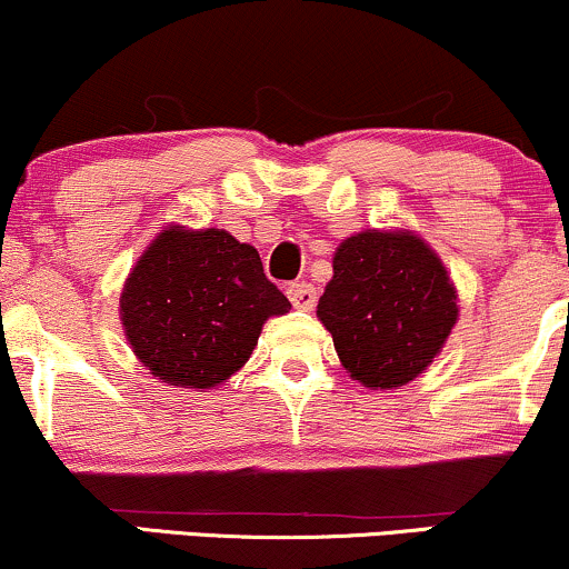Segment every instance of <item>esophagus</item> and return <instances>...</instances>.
Listing matches in <instances>:
<instances>
[{"label": "esophagus", "mask_w": 569, "mask_h": 569, "mask_svg": "<svg viewBox=\"0 0 569 569\" xmlns=\"http://www.w3.org/2000/svg\"><path fill=\"white\" fill-rule=\"evenodd\" d=\"M286 293H289L291 305L297 307V310H312L318 302L316 289H312L310 283H291L289 289H286Z\"/></svg>", "instance_id": "1"}]
</instances>
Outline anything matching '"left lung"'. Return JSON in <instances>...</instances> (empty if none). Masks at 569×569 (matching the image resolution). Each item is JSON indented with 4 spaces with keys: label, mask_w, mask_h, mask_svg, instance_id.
<instances>
[{
    "label": "left lung",
    "mask_w": 569,
    "mask_h": 569,
    "mask_svg": "<svg viewBox=\"0 0 569 569\" xmlns=\"http://www.w3.org/2000/svg\"><path fill=\"white\" fill-rule=\"evenodd\" d=\"M318 318L350 377L367 388H398L443 348L457 297L441 259L420 238L369 230L337 248Z\"/></svg>",
    "instance_id": "left-lung-1"
}]
</instances>
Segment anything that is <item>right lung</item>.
Listing matches in <instances>:
<instances>
[{
	"instance_id": "obj_1",
	"label": "right lung",
	"mask_w": 569,
	"mask_h": 569,
	"mask_svg": "<svg viewBox=\"0 0 569 569\" xmlns=\"http://www.w3.org/2000/svg\"><path fill=\"white\" fill-rule=\"evenodd\" d=\"M291 310L257 248L224 230H162L120 299L126 337L162 382L213 388L251 358L270 316Z\"/></svg>"
}]
</instances>
